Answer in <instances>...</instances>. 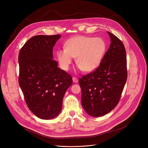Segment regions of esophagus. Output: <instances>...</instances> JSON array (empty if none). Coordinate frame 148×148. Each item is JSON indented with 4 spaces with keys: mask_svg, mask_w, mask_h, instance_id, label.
Instances as JSON below:
<instances>
[{
    "mask_svg": "<svg viewBox=\"0 0 148 148\" xmlns=\"http://www.w3.org/2000/svg\"><path fill=\"white\" fill-rule=\"evenodd\" d=\"M73 83H78V79L77 78L74 77H73Z\"/></svg>",
    "mask_w": 148,
    "mask_h": 148,
    "instance_id": "34e87169",
    "label": "esophagus"
}]
</instances>
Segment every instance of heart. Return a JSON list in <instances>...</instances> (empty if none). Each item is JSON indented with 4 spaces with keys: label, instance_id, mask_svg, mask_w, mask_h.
<instances>
[{
    "label": "heart",
    "instance_id": "obj_1",
    "mask_svg": "<svg viewBox=\"0 0 148 148\" xmlns=\"http://www.w3.org/2000/svg\"><path fill=\"white\" fill-rule=\"evenodd\" d=\"M106 49L104 40L100 38L77 36L70 38L64 44V49L56 52L61 68L67 71L75 58V63L80 70L91 72L100 65Z\"/></svg>",
    "mask_w": 148,
    "mask_h": 148
}]
</instances>
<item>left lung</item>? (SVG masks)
Segmentation results:
<instances>
[{
  "instance_id": "left-lung-1",
  "label": "left lung",
  "mask_w": 148,
  "mask_h": 148,
  "mask_svg": "<svg viewBox=\"0 0 148 148\" xmlns=\"http://www.w3.org/2000/svg\"><path fill=\"white\" fill-rule=\"evenodd\" d=\"M107 33L111 43L99 66L78 81L83 109L95 117L107 114L117 106L127 80L124 45L114 35Z\"/></svg>"
}]
</instances>
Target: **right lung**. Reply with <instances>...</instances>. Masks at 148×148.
Listing matches in <instances>:
<instances>
[{
  "label": "right lung",
  "mask_w": 148,
  "mask_h": 148,
  "mask_svg": "<svg viewBox=\"0 0 148 148\" xmlns=\"http://www.w3.org/2000/svg\"><path fill=\"white\" fill-rule=\"evenodd\" d=\"M60 38V35L34 36L19 53V86L29 109L41 119L60 114L64 96L73 84L71 76L53 60L52 49Z\"/></svg>",
  "instance_id": "right-lung-1"
}]
</instances>
